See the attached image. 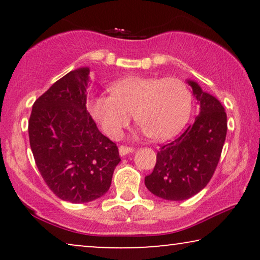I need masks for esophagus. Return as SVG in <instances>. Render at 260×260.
<instances>
[{
  "instance_id": "34e87169",
  "label": "esophagus",
  "mask_w": 260,
  "mask_h": 260,
  "mask_svg": "<svg viewBox=\"0 0 260 260\" xmlns=\"http://www.w3.org/2000/svg\"><path fill=\"white\" fill-rule=\"evenodd\" d=\"M134 151V148H130V147H125V145H120L119 147V155L120 156H125L127 154H130V152Z\"/></svg>"
}]
</instances>
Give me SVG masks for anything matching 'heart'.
Masks as SVG:
<instances>
[{"label": "heart", "instance_id": "obj_1", "mask_svg": "<svg viewBox=\"0 0 260 260\" xmlns=\"http://www.w3.org/2000/svg\"><path fill=\"white\" fill-rule=\"evenodd\" d=\"M111 95H97L90 112L103 131L118 138L131 116L152 140H167L187 123L191 108L189 88L174 77H126L109 86Z\"/></svg>", "mask_w": 260, "mask_h": 260}]
</instances>
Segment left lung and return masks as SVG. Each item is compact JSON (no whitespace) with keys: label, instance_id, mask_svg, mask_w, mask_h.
I'll list each match as a JSON object with an SVG mask.
<instances>
[{"label":"left lung","instance_id":"8db88e82","mask_svg":"<svg viewBox=\"0 0 260 260\" xmlns=\"http://www.w3.org/2000/svg\"><path fill=\"white\" fill-rule=\"evenodd\" d=\"M200 105L195 122L179 137L162 145L144 183L156 197L187 200L207 186L218 166L226 140L227 116L218 99L187 80Z\"/></svg>","mask_w":260,"mask_h":260}]
</instances>
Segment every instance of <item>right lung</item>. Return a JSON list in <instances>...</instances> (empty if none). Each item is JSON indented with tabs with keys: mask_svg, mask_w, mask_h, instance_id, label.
<instances>
[{
	"mask_svg": "<svg viewBox=\"0 0 260 260\" xmlns=\"http://www.w3.org/2000/svg\"><path fill=\"white\" fill-rule=\"evenodd\" d=\"M88 67L71 71L35 101L28 122L30 149L42 179L72 204L101 198L120 161L116 143L86 110Z\"/></svg>",
	"mask_w": 260,
	"mask_h": 260,
	"instance_id": "add662e5",
	"label": "right lung"
}]
</instances>
